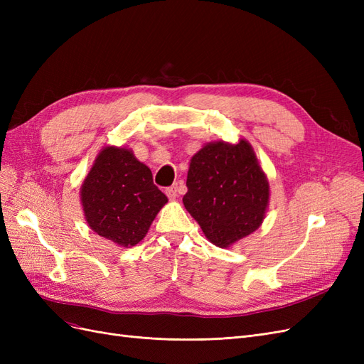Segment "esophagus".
Here are the masks:
<instances>
[{
    "mask_svg": "<svg viewBox=\"0 0 364 364\" xmlns=\"http://www.w3.org/2000/svg\"><path fill=\"white\" fill-rule=\"evenodd\" d=\"M165 194L168 196V199H176V197L179 196V185L174 183V185L168 186V188L165 190Z\"/></svg>",
    "mask_w": 364,
    "mask_h": 364,
    "instance_id": "esophagus-1",
    "label": "esophagus"
}]
</instances>
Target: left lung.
<instances>
[{
	"mask_svg": "<svg viewBox=\"0 0 364 364\" xmlns=\"http://www.w3.org/2000/svg\"><path fill=\"white\" fill-rule=\"evenodd\" d=\"M183 205L218 247L247 237L262 223L269 182L247 141L214 142L191 159Z\"/></svg>",
	"mask_w": 364,
	"mask_h": 364,
	"instance_id": "left-lung-1",
	"label": "left lung"
}]
</instances>
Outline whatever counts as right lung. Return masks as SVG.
I'll return each instance as SVG.
<instances>
[{
    "label": "right lung",
    "instance_id": "1",
    "mask_svg": "<svg viewBox=\"0 0 364 364\" xmlns=\"http://www.w3.org/2000/svg\"><path fill=\"white\" fill-rule=\"evenodd\" d=\"M82 203L94 232L129 247L146 237L167 196L130 150L106 147L82 185Z\"/></svg>",
    "mask_w": 364,
    "mask_h": 364
}]
</instances>
